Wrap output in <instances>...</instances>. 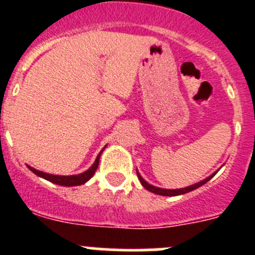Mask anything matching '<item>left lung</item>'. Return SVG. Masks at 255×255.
Returning a JSON list of instances; mask_svg holds the SVG:
<instances>
[{
  "mask_svg": "<svg viewBox=\"0 0 255 255\" xmlns=\"http://www.w3.org/2000/svg\"><path fill=\"white\" fill-rule=\"evenodd\" d=\"M217 171L212 173V175H209V176L206 177V179H204V180H202V181L197 182V184H193V185H190V186H186V188H181V189H162V188H157V186L150 185V184H148V182L145 181V180H144L143 177H141V175L138 172V171H136V173H138V179H139V181H140V184L144 186V188L147 189V190L152 191V193H154V194L164 195V197H176V195L185 194V193H189V191H193V190H195V189L200 188V186H202V185H204V184H206L207 181H209V180H211L212 177L215 176L216 173H217Z\"/></svg>",
  "mask_w": 255,
  "mask_h": 255,
  "instance_id": "obj_1",
  "label": "left lung"
}]
</instances>
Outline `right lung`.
Masks as SVG:
<instances>
[{
  "instance_id": "add662e5",
  "label": "right lung",
  "mask_w": 255,
  "mask_h": 255,
  "mask_svg": "<svg viewBox=\"0 0 255 255\" xmlns=\"http://www.w3.org/2000/svg\"><path fill=\"white\" fill-rule=\"evenodd\" d=\"M105 148L101 150L100 154L97 155L96 161H94V163L92 164L91 167L88 168L87 171H84V172L78 173V175H70V176H64V175H52V173H47V172H43V171L35 170V168H33L31 166H29V164H26V166H28L29 170H30L31 172H34L37 176L42 177V179L47 180V181L53 182V184H57V185H62V186L83 185V184H85L88 180L92 179V176L94 175L96 170L98 168V164H100V157L101 154H102L103 150H105Z\"/></svg>"
}]
</instances>
